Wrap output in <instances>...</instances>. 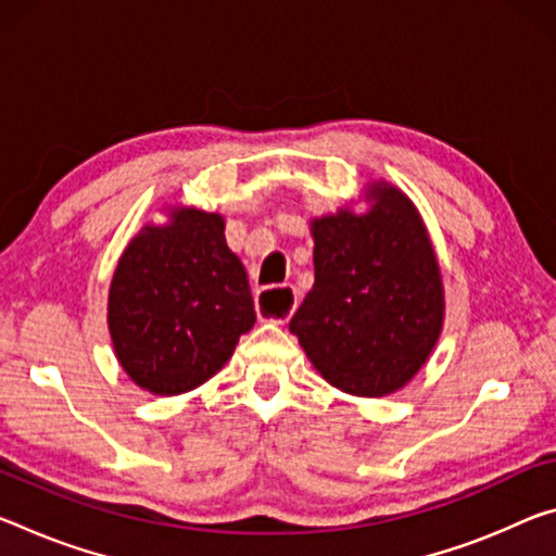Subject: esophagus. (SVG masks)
<instances>
[{
    "label": "esophagus",
    "instance_id": "1",
    "mask_svg": "<svg viewBox=\"0 0 556 556\" xmlns=\"http://www.w3.org/2000/svg\"><path fill=\"white\" fill-rule=\"evenodd\" d=\"M296 309V289L285 287L281 292H262L257 299V312L262 319L275 321V324H287L292 319Z\"/></svg>",
    "mask_w": 556,
    "mask_h": 556
}]
</instances>
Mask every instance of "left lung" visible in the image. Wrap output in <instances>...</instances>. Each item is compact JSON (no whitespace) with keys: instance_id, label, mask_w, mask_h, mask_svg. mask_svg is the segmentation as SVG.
<instances>
[{"instance_id":"8db88e82","label":"left lung","mask_w":556,"mask_h":556,"mask_svg":"<svg viewBox=\"0 0 556 556\" xmlns=\"http://www.w3.org/2000/svg\"><path fill=\"white\" fill-rule=\"evenodd\" d=\"M366 210L312 217L314 287L289 321L326 383L358 399L408 386L433 354L445 289L428 227L401 188L366 185Z\"/></svg>"}]
</instances>
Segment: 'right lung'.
<instances>
[{
	"instance_id": "right-lung-1",
	"label": "right lung",
	"mask_w": 556,
	"mask_h": 556,
	"mask_svg": "<svg viewBox=\"0 0 556 556\" xmlns=\"http://www.w3.org/2000/svg\"><path fill=\"white\" fill-rule=\"evenodd\" d=\"M118 257L109 287V333L123 371L153 395H180L210 381L254 326L240 257L227 247L225 217L165 207Z\"/></svg>"
}]
</instances>
